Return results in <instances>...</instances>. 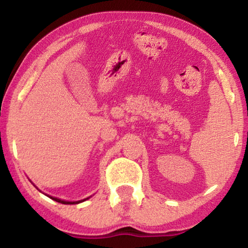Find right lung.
<instances>
[{
	"mask_svg": "<svg viewBox=\"0 0 248 248\" xmlns=\"http://www.w3.org/2000/svg\"><path fill=\"white\" fill-rule=\"evenodd\" d=\"M50 199L54 200V201L59 202V203H62V204H78V203H81L83 201H86V200H88L89 198L84 199V200H81V201H74V202H70V201H64V200H61V199H57V198H53V196H49Z\"/></svg>",
	"mask_w": 248,
	"mask_h": 248,
	"instance_id": "obj_1",
	"label": "right lung"
}]
</instances>
